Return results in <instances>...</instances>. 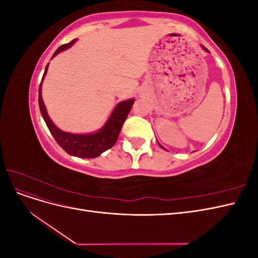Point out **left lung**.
Instances as JSON below:
<instances>
[{
    "mask_svg": "<svg viewBox=\"0 0 258 258\" xmlns=\"http://www.w3.org/2000/svg\"><path fill=\"white\" fill-rule=\"evenodd\" d=\"M202 48H204L206 51H208V52H209V50H208V49L205 47V46H202ZM160 146H161V145H160ZM161 147H162V146H161ZM162 148H163V147H162ZM163 150H165V148H163Z\"/></svg>",
    "mask_w": 258,
    "mask_h": 258,
    "instance_id": "left-lung-1",
    "label": "left lung"
}]
</instances>
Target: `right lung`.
<instances>
[{
	"label": "right lung",
	"instance_id": "right-lung-1",
	"mask_svg": "<svg viewBox=\"0 0 258 258\" xmlns=\"http://www.w3.org/2000/svg\"><path fill=\"white\" fill-rule=\"evenodd\" d=\"M75 42H76V38L68 44L61 45L52 54V58L56 56V54H58L60 51L71 47ZM47 68H48V64L45 68V72L43 75L42 82L44 80L46 72H47ZM41 87H42V83L40 84V88H38V105H40L42 116L46 124H47L50 134L52 135L54 140H56V142L63 148L68 154L80 158H96L103 152L110 150L111 147H113L117 141V139H118L119 132L131 110L132 104L135 103V100L130 99L117 104L112 115L110 116V118H108V120L104 124V127L100 131L96 132V134L73 135V134H69V132H64L58 129L50 120L43 102Z\"/></svg>",
	"mask_w": 258,
	"mask_h": 258
}]
</instances>
